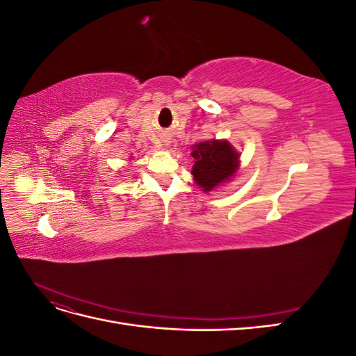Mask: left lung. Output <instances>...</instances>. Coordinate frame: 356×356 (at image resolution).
Here are the masks:
<instances>
[{"instance_id":"8db88e82","label":"left lung","mask_w":356,"mask_h":356,"mask_svg":"<svg viewBox=\"0 0 356 356\" xmlns=\"http://www.w3.org/2000/svg\"><path fill=\"white\" fill-rule=\"evenodd\" d=\"M191 156L195 157L191 174L204 191H211L227 181L239 166V154L227 141L213 139L211 143H200L193 147Z\"/></svg>"}]
</instances>
